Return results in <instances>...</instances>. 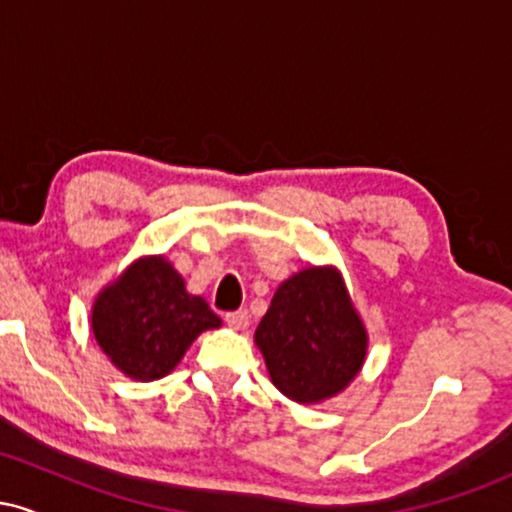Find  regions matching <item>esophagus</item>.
I'll list each match as a JSON object with an SVG mask.
<instances>
[{"instance_id": "esophagus-1", "label": "esophagus", "mask_w": 512, "mask_h": 512, "mask_svg": "<svg viewBox=\"0 0 512 512\" xmlns=\"http://www.w3.org/2000/svg\"><path fill=\"white\" fill-rule=\"evenodd\" d=\"M250 322L248 310H233V313H226V325L233 327V330H245Z\"/></svg>"}]
</instances>
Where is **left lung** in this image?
<instances>
[{
    "label": "left lung",
    "instance_id": "left-lung-1",
    "mask_svg": "<svg viewBox=\"0 0 512 512\" xmlns=\"http://www.w3.org/2000/svg\"><path fill=\"white\" fill-rule=\"evenodd\" d=\"M255 344L281 395L320 404L361 373L368 330L339 269L310 264L281 281L257 325Z\"/></svg>",
    "mask_w": 512,
    "mask_h": 512
}]
</instances>
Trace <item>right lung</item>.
Returning a JSON list of instances; mask_svg holds the SVG:
<instances>
[{
    "label": "right lung",
    "instance_id": "add662e5",
    "mask_svg": "<svg viewBox=\"0 0 512 512\" xmlns=\"http://www.w3.org/2000/svg\"><path fill=\"white\" fill-rule=\"evenodd\" d=\"M221 317L163 255L134 260L105 284L91 308V332L110 363L139 383L166 378L192 342Z\"/></svg>",
    "mask_w": 512,
    "mask_h": 512
}]
</instances>
